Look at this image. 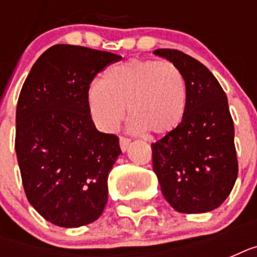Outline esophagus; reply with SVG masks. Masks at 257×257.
<instances>
[{
  "label": "esophagus",
  "instance_id": "34e87169",
  "mask_svg": "<svg viewBox=\"0 0 257 257\" xmlns=\"http://www.w3.org/2000/svg\"><path fill=\"white\" fill-rule=\"evenodd\" d=\"M129 145H131V140L129 139H126V137H120V148L122 152H125L129 148Z\"/></svg>",
  "mask_w": 257,
  "mask_h": 257
}]
</instances>
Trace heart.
<instances>
[{
	"mask_svg": "<svg viewBox=\"0 0 257 257\" xmlns=\"http://www.w3.org/2000/svg\"><path fill=\"white\" fill-rule=\"evenodd\" d=\"M88 105L102 131L116 128L128 106L133 131L165 136L175 132L185 117L187 82L172 62L129 60L109 68L102 82L89 86Z\"/></svg>",
	"mask_w": 257,
	"mask_h": 257,
	"instance_id": "1",
	"label": "heart"
}]
</instances>
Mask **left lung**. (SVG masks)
<instances>
[{"mask_svg": "<svg viewBox=\"0 0 257 257\" xmlns=\"http://www.w3.org/2000/svg\"><path fill=\"white\" fill-rule=\"evenodd\" d=\"M183 73L188 105L175 132L152 144L153 171L173 209L204 213L216 209L237 179L235 129L228 100L207 66L175 49H156Z\"/></svg>", "mask_w": 257, "mask_h": 257, "instance_id": "8db88e82", "label": "left lung"}]
</instances>
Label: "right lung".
<instances>
[{
    "mask_svg": "<svg viewBox=\"0 0 257 257\" xmlns=\"http://www.w3.org/2000/svg\"><path fill=\"white\" fill-rule=\"evenodd\" d=\"M121 56L58 44L28 74L16 113V153L26 197L54 225L96 221L108 201V175L121 149L114 135L98 132L88 89Z\"/></svg>",
    "mask_w": 257,
    "mask_h": 257,
    "instance_id": "right-lung-1",
    "label": "right lung"
}]
</instances>
